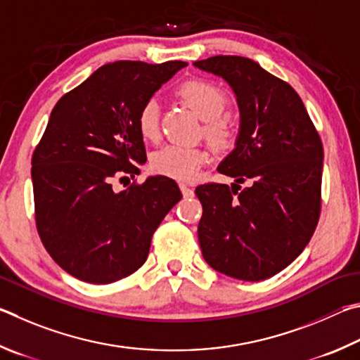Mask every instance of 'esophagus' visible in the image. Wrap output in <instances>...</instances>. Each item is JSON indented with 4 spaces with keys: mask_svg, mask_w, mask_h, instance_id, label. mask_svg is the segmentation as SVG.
<instances>
[{
    "mask_svg": "<svg viewBox=\"0 0 360 360\" xmlns=\"http://www.w3.org/2000/svg\"><path fill=\"white\" fill-rule=\"evenodd\" d=\"M180 190H181V193H184L185 198H193L194 196L193 188H190V186L185 185V184H180Z\"/></svg>",
    "mask_w": 360,
    "mask_h": 360,
    "instance_id": "1",
    "label": "esophagus"
}]
</instances>
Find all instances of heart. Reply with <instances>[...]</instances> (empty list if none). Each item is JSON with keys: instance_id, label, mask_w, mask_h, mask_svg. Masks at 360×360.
Listing matches in <instances>:
<instances>
[{"instance_id": "heart-1", "label": "heart", "mask_w": 360, "mask_h": 360, "mask_svg": "<svg viewBox=\"0 0 360 360\" xmlns=\"http://www.w3.org/2000/svg\"><path fill=\"white\" fill-rule=\"evenodd\" d=\"M179 96L191 107L199 118L205 120L204 134L215 147H226L234 137V124L223 117L228 105V94L221 86L205 79H191L179 88ZM137 128L147 141L160 136V104L148 99L137 113ZM207 151L185 145H166L151 156V169L156 174L175 180H193L199 167L207 162Z\"/></svg>"}]
</instances>
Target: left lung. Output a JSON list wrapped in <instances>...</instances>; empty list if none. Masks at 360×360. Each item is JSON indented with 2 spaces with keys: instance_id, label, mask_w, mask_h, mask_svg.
I'll return each instance as SVG.
<instances>
[{
  "instance_id": "1",
  "label": "left lung",
  "mask_w": 360,
  "mask_h": 360,
  "mask_svg": "<svg viewBox=\"0 0 360 360\" xmlns=\"http://www.w3.org/2000/svg\"><path fill=\"white\" fill-rule=\"evenodd\" d=\"M194 66L223 77L236 93L240 131L218 170L237 183L250 181L242 192L236 184L196 188L202 256L232 278H270L304 251L316 229L323 142L294 88L256 61L217 55Z\"/></svg>"
}]
</instances>
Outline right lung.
Returning <instances> with one entry per match:
<instances>
[{"label":"right lung","mask_w":360,"mask_h":360,"mask_svg":"<svg viewBox=\"0 0 360 360\" xmlns=\"http://www.w3.org/2000/svg\"><path fill=\"white\" fill-rule=\"evenodd\" d=\"M185 61L101 66L61 96L31 158L36 228L69 275L107 285L147 261L153 232L181 199L174 180L158 175L123 191L147 161L137 113Z\"/></svg>","instance_id":"obj_1"}]
</instances>
